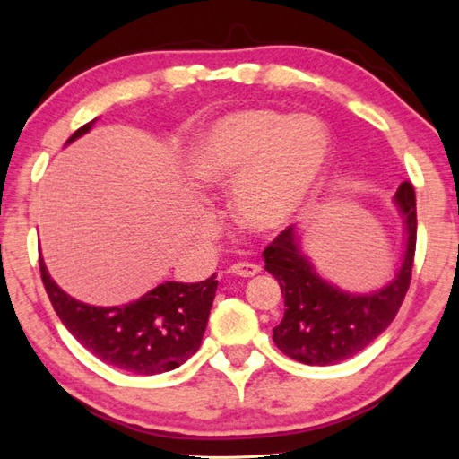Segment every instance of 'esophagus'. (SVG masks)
<instances>
[{"label":"esophagus","instance_id":"obj_1","mask_svg":"<svg viewBox=\"0 0 459 459\" xmlns=\"http://www.w3.org/2000/svg\"><path fill=\"white\" fill-rule=\"evenodd\" d=\"M230 272L240 278H252L260 274V266L252 264V262H237V264L230 266Z\"/></svg>","mask_w":459,"mask_h":459}]
</instances>
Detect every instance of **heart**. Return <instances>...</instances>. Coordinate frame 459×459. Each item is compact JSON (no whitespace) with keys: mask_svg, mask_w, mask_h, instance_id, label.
<instances>
[{"mask_svg":"<svg viewBox=\"0 0 459 459\" xmlns=\"http://www.w3.org/2000/svg\"><path fill=\"white\" fill-rule=\"evenodd\" d=\"M333 140L314 114L270 108L229 112L195 138L189 178L201 189H230L240 229L270 235L306 211L329 168Z\"/></svg>","mask_w":459,"mask_h":459,"instance_id":"b5f03b06","label":"heart"}]
</instances>
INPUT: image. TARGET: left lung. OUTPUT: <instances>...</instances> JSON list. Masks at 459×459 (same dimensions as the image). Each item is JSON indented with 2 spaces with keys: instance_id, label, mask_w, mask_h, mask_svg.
I'll use <instances>...</instances> for the list:
<instances>
[{
  "instance_id": "1",
  "label": "left lung",
  "mask_w": 459,
  "mask_h": 459,
  "mask_svg": "<svg viewBox=\"0 0 459 459\" xmlns=\"http://www.w3.org/2000/svg\"><path fill=\"white\" fill-rule=\"evenodd\" d=\"M403 217L404 252L391 281L367 294L341 290L317 274L301 250V237L288 227L264 250L266 270L280 281L284 319L274 327L281 353L306 365H337L360 353L393 324L411 286L416 248V195L404 181L394 193Z\"/></svg>"
}]
</instances>
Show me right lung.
<instances>
[{"label": "right lung", "mask_w": 459, "mask_h": 459, "mask_svg": "<svg viewBox=\"0 0 459 459\" xmlns=\"http://www.w3.org/2000/svg\"><path fill=\"white\" fill-rule=\"evenodd\" d=\"M96 120L76 130L66 145L92 130ZM48 299L63 325L82 347L132 375H160L181 367L201 347L217 291V274L197 281H163L140 299L122 306H91L68 296L39 260Z\"/></svg>", "instance_id": "1"}]
</instances>
